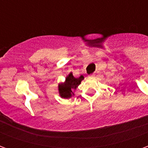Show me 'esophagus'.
<instances>
[{
	"label": "esophagus",
	"instance_id": "esophagus-1",
	"mask_svg": "<svg viewBox=\"0 0 148 148\" xmlns=\"http://www.w3.org/2000/svg\"><path fill=\"white\" fill-rule=\"evenodd\" d=\"M94 76H95V74H91L90 75V77H94Z\"/></svg>",
	"mask_w": 148,
	"mask_h": 148
}]
</instances>
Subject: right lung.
<instances>
[{
  "label": "right lung",
  "mask_w": 148,
  "mask_h": 148,
  "mask_svg": "<svg viewBox=\"0 0 148 148\" xmlns=\"http://www.w3.org/2000/svg\"><path fill=\"white\" fill-rule=\"evenodd\" d=\"M84 77L82 75L79 77H74L72 73L68 75L64 84L58 85L59 94L63 98H70L72 95H74V90L76 89L77 86L81 84V82L83 80Z\"/></svg>",
  "instance_id": "1"
}]
</instances>
